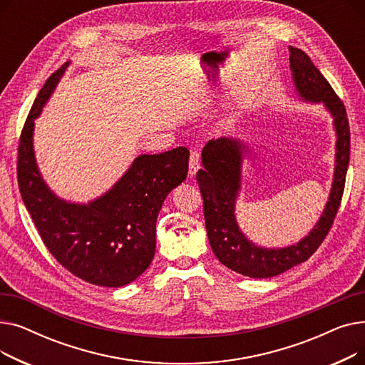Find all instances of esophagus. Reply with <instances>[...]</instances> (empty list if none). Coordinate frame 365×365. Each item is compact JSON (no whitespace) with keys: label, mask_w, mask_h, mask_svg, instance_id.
Wrapping results in <instances>:
<instances>
[{"label":"esophagus","mask_w":365,"mask_h":365,"mask_svg":"<svg viewBox=\"0 0 365 365\" xmlns=\"http://www.w3.org/2000/svg\"><path fill=\"white\" fill-rule=\"evenodd\" d=\"M200 168V153L197 150L190 152L189 157V178H194Z\"/></svg>","instance_id":"esophagus-1"}]
</instances>
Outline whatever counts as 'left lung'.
Here are the masks:
<instances>
[{"instance_id": "left-lung-1", "label": "left lung", "mask_w": 365, "mask_h": 365, "mask_svg": "<svg viewBox=\"0 0 365 365\" xmlns=\"http://www.w3.org/2000/svg\"><path fill=\"white\" fill-rule=\"evenodd\" d=\"M294 88L303 102L322 103L333 117L336 131L334 175L329 201L312 231L299 242L264 248L248 240L235 217L242 182V161L248 146L241 139L210 140L201 153L197 182L204 201V219L215 256L229 269L250 278H271L308 260L327 237L341 201L349 164L351 131L346 109L324 75L304 51L289 47Z\"/></svg>"}]
</instances>
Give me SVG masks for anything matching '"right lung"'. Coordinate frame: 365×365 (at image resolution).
<instances>
[{
	"mask_svg": "<svg viewBox=\"0 0 365 365\" xmlns=\"http://www.w3.org/2000/svg\"><path fill=\"white\" fill-rule=\"evenodd\" d=\"M68 66L50 76L29 110L19 142V190L57 262L90 284L123 287L139 278L155 256L157 217L167 195L187 176L189 150L179 146L139 155L108 192L87 204L57 197L38 170L34 128Z\"/></svg>",
	"mask_w": 365,
	"mask_h": 365,
	"instance_id": "obj_1",
	"label": "right lung"
}]
</instances>
